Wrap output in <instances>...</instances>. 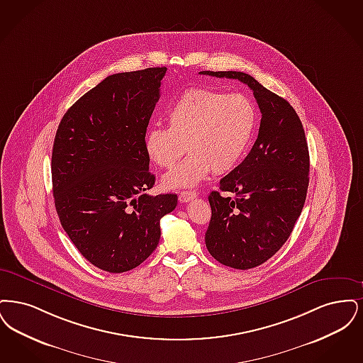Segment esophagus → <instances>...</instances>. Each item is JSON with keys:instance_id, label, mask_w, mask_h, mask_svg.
<instances>
[{"instance_id": "34e87169", "label": "esophagus", "mask_w": 363, "mask_h": 363, "mask_svg": "<svg viewBox=\"0 0 363 363\" xmlns=\"http://www.w3.org/2000/svg\"><path fill=\"white\" fill-rule=\"evenodd\" d=\"M194 198H196V192H195V191H182V192L179 194V201H180L182 203L189 202V201H192Z\"/></svg>"}]
</instances>
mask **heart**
Listing matches in <instances>:
<instances>
[{
  "label": "heart",
  "instance_id": "obj_1",
  "mask_svg": "<svg viewBox=\"0 0 363 363\" xmlns=\"http://www.w3.org/2000/svg\"><path fill=\"white\" fill-rule=\"evenodd\" d=\"M167 127L150 128L143 140L147 157L171 169L187 152L189 157L162 177L165 189L194 187L213 171H232L248 150L257 125L252 100L210 88H189L168 107Z\"/></svg>",
  "mask_w": 363,
  "mask_h": 363
}]
</instances>
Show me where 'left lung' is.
I'll return each instance as SVG.
<instances>
[{"label":"left lung","mask_w":363,"mask_h":363,"mask_svg":"<svg viewBox=\"0 0 363 363\" xmlns=\"http://www.w3.org/2000/svg\"><path fill=\"white\" fill-rule=\"evenodd\" d=\"M248 85L262 112L257 138L244 161L211 191L207 251L223 266L248 269L267 262L291 235L306 199L309 150L294 108L242 72H199ZM235 194L232 199L230 195Z\"/></svg>","instance_id":"8db88e82"}]
</instances>
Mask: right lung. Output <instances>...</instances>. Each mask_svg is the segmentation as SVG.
I'll return each instance as SVG.
<instances>
[{"instance_id":"right-lung-1","label":"right lung","mask_w":363,"mask_h":363,"mask_svg":"<svg viewBox=\"0 0 363 363\" xmlns=\"http://www.w3.org/2000/svg\"><path fill=\"white\" fill-rule=\"evenodd\" d=\"M167 67L108 76L66 111L51 177L65 232L94 266L112 274L138 267L157 248L160 220L177 195H149L155 174L143 146Z\"/></svg>"}]
</instances>
